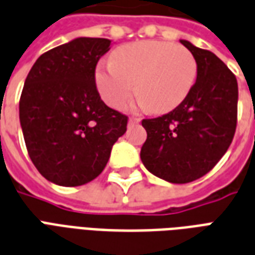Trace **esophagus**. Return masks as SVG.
<instances>
[{"instance_id": "1", "label": "esophagus", "mask_w": 255, "mask_h": 255, "mask_svg": "<svg viewBox=\"0 0 255 255\" xmlns=\"http://www.w3.org/2000/svg\"><path fill=\"white\" fill-rule=\"evenodd\" d=\"M140 121H141L140 117H130L129 125H135V124H140Z\"/></svg>"}]
</instances>
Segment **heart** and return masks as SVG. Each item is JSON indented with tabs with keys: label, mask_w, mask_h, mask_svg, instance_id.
<instances>
[{
	"label": "heart",
	"mask_w": 255,
	"mask_h": 255,
	"mask_svg": "<svg viewBox=\"0 0 255 255\" xmlns=\"http://www.w3.org/2000/svg\"><path fill=\"white\" fill-rule=\"evenodd\" d=\"M197 61L181 44L142 40L117 49L111 64L96 69V85L106 103L122 109L135 95L148 111L163 114L185 100L196 81Z\"/></svg>",
	"instance_id": "1"
}]
</instances>
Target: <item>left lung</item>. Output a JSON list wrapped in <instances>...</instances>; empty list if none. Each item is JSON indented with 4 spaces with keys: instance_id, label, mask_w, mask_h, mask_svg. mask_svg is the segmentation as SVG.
Here are the masks:
<instances>
[{
    "instance_id": "1",
    "label": "left lung",
    "mask_w": 255,
    "mask_h": 255,
    "mask_svg": "<svg viewBox=\"0 0 255 255\" xmlns=\"http://www.w3.org/2000/svg\"><path fill=\"white\" fill-rule=\"evenodd\" d=\"M197 80L185 100L167 114L142 120L146 141L141 160L171 183H189L216 166L231 145L238 121V81L222 59L187 40Z\"/></svg>"
}]
</instances>
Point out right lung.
I'll return each mask as SVG.
<instances>
[{
    "label": "right lung",
    "instance_id": "obj_1",
    "mask_svg": "<svg viewBox=\"0 0 255 255\" xmlns=\"http://www.w3.org/2000/svg\"><path fill=\"white\" fill-rule=\"evenodd\" d=\"M111 40L77 38L42 54L29 70L18 111L36 170L59 186L88 183L125 134L128 117L100 99L95 69Z\"/></svg>",
    "mask_w": 255,
    "mask_h": 255
}]
</instances>
